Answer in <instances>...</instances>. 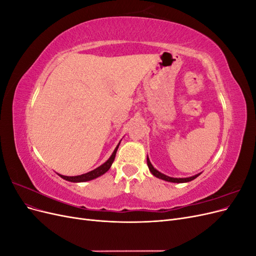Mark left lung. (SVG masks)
Listing matches in <instances>:
<instances>
[{"label": "left lung", "mask_w": 256, "mask_h": 256, "mask_svg": "<svg viewBox=\"0 0 256 256\" xmlns=\"http://www.w3.org/2000/svg\"><path fill=\"white\" fill-rule=\"evenodd\" d=\"M147 166H148L150 171L152 172V174L154 176L160 178V180H166V182H188L193 180H194V178H196L200 175V174H198V175H194V176H192V177H187V178H173V177H168V176H166L164 174L160 173L159 171H157V170L152 166L148 157H147Z\"/></svg>", "instance_id": "obj_1"}]
</instances>
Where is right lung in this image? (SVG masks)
<instances>
[{
    "label": "right lung",
    "mask_w": 256,
    "mask_h": 256,
    "mask_svg": "<svg viewBox=\"0 0 256 256\" xmlns=\"http://www.w3.org/2000/svg\"><path fill=\"white\" fill-rule=\"evenodd\" d=\"M120 144L116 146V148L114 150L112 156L108 159L104 164H102L100 166H98L97 168L92 170V171L86 173V174H82V175H79V176H63V175H60L62 178H64L65 180H68V182H88V180H94V178H97L99 176H102V174H104L106 171H109V168H111L113 161L115 159V154H116V152H118V148Z\"/></svg>",
    "instance_id": "obj_1"
}]
</instances>
